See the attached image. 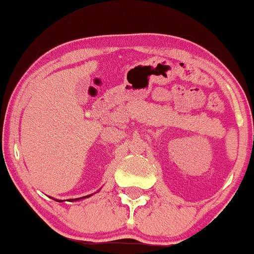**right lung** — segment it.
Returning <instances> with one entry per match:
<instances>
[{
  "label": "right lung",
  "instance_id": "add662e5",
  "mask_svg": "<svg viewBox=\"0 0 254 254\" xmlns=\"http://www.w3.org/2000/svg\"><path fill=\"white\" fill-rule=\"evenodd\" d=\"M90 195H92V194H90ZM90 195L83 196V198H88V196H90ZM79 199H82V198H77V199H69V201H75V200H79ZM56 201H59V202H62V200H56Z\"/></svg>",
  "mask_w": 254,
  "mask_h": 254
}]
</instances>
